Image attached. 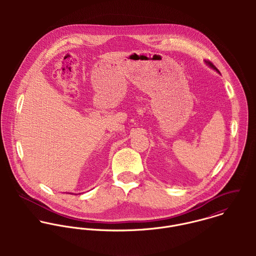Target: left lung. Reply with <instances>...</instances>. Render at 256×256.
Here are the masks:
<instances>
[{
	"instance_id": "obj_1",
	"label": "left lung",
	"mask_w": 256,
	"mask_h": 256,
	"mask_svg": "<svg viewBox=\"0 0 256 256\" xmlns=\"http://www.w3.org/2000/svg\"><path fill=\"white\" fill-rule=\"evenodd\" d=\"M205 63H206V65H207V66H209L211 69H213L214 71H216L217 73L220 74L219 70H218V69H217V68H216V67H215L211 62H209V61H205Z\"/></svg>"
}]
</instances>
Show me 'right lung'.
Masks as SVG:
<instances>
[{"label":"right lung","mask_w":256,"mask_h":256,"mask_svg":"<svg viewBox=\"0 0 256 256\" xmlns=\"http://www.w3.org/2000/svg\"><path fill=\"white\" fill-rule=\"evenodd\" d=\"M70 194H71V193H70Z\"/></svg>","instance_id":"obj_1"}]
</instances>
